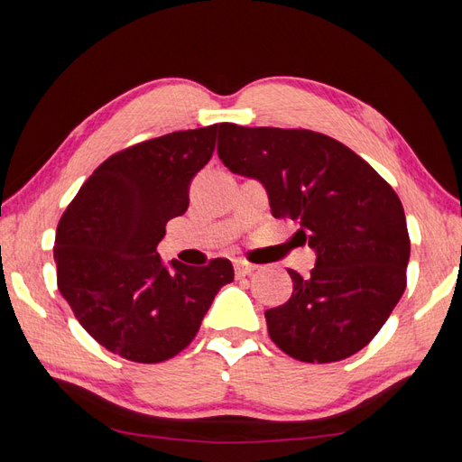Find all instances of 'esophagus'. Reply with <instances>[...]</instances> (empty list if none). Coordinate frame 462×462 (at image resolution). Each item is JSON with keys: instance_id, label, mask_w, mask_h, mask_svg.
Segmentation results:
<instances>
[{"instance_id": "34e87169", "label": "esophagus", "mask_w": 462, "mask_h": 462, "mask_svg": "<svg viewBox=\"0 0 462 462\" xmlns=\"http://www.w3.org/2000/svg\"><path fill=\"white\" fill-rule=\"evenodd\" d=\"M234 270H236V278H244V276H250L258 270L256 263H250L246 260H236L234 262Z\"/></svg>"}]
</instances>
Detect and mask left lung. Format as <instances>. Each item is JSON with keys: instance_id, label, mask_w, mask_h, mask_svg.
Returning a JSON list of instances; mask_svg holds the SVG:
<instances>
[{"instance_id": "obj_1", "label": "left lung", "mask_w": 462, "mask_h": 462, "mask_svg": "<svg viewBox=\"0 0 462 462\" xmlns=\"http://www.w3.org/2000/svg\"><path fill=\"white\" fill-rule=\"evenodd\" d=\"M218 156L266 186L272 214L296 220L300 244L316 250L310 276L288 270L291 298L266 310L272 341L306 363L365 347L407 286L411 242L395 190L346 144L308 129L220 123Z\"/></svg>"}]
</instances>
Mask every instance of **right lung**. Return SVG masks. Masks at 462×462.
Returning <instances> with one entry per match:
<instances>
[{"label": "right lung", "mask_w": 462, "mask_h": 462, "mask_svg": "<svg viewBox=\"0 0 462 462\" xmlns=\"http://www.w3.org/2000/svg\"><path fill=\"white\" fill-rule=\"evenodd\" d=\"M218 125L176 131L115 152L85 180L55 234L57 288L105 349L136 363L174 357L194 339L230 260L164 266V226L189 208L194 174L210 161Z\"/></svg>", "instance_id": "obj_1"}]
</instances>
